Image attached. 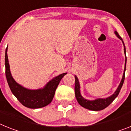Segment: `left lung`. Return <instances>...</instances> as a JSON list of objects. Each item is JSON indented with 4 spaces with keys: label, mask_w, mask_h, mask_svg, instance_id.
Segmentation results:
<instances>
[{
    "label": "left lung",
    "mask_w": 131,
    "mask_h": 131,
    "mask_svg": "<svg viewBox=\"0 0 131 131\" xmlns=\"http://www.w3.org/2000/svg\"><path fill=\"white\" fill-rule=\"evenodd\" d=\"M115 34L116 35V37H118L119 39L122 40L123 44L124 45V52L125 54V69H124V73L123 75V78L122 80L120 82L119 85H118V88L116 89V91H115L114 94H113L111 96H108L105 99H97L93 100V101H90V100H86V99H84V97H82V96L81 94V91H80V83L78 80V78L77 76H74L75 77V85H74V91H75V96L77 98L78 103H79V105L82 106V107L86 108V109L91 110V111H101V110L104 109V108H106L111 103L113 102L114 100L116 98V96H118V93H119L121 89L122 86L123 84L124 81H125V70H126V64H127V57H126V49H125V44L124 42L122 39V38L119 36L118 33L116 31H115Z\"/></svg>",
    "instance_id": "1"
}]
</instances>
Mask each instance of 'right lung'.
Wrapping results in <instances>:
<instances>
[{
	"label": "right lung",
	"instance_id": "1",
	"mask_svg": "<svg viewBox=\"0 0 131 131\" xmlns=\"http://www.w3.org/2000/svg\"><path fill=\"white\" fill-rule=\"evenodd\" d=\"M8 48V47H7ZM7 48L5 51V68L6 80L10 91L22 105L30 108H42L51 103L54 96L55 91L60 80L67 72L60 74L53 78L44 88L37 90H30L18 84L12 77L7 55Z\"/></svg>",
	"mask_w": 131,
	"mask_h": 131
}]
</instances>
